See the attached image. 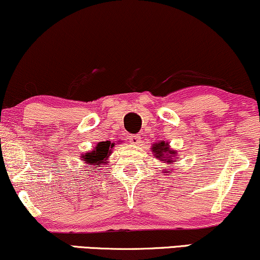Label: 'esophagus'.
Segmentation results:
<instances>
[{
  "label": "esophagus",
  "instance_id": "34e87169",
  "mask_svg": "<svg viewBox=\"0 0 260 260\" xmlns=\"http://www.w3.org/2000/svg\"><path fill=\"white\" fill-rule=\"evenodd\" d=\"M130 143L133 145H140L141 143V136H137V135H135V136H131L130 137Z\"/></svg>",
  "mask_w": 260,
  "mask_h": 260
}]
</instances>
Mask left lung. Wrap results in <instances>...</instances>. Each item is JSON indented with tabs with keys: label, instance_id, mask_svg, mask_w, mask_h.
I'll list each match as a JSON object with an SVG mask.
<instances>
[{
	"label": "left lung",
	"instance_id": "obj_1",
	"mask_svg": "<svg viewBox=\"0 0 260 260\" xmlns=\"http://www.w3.org/2000/svg\"><path fill=\"white\" fill-rule=\"evenodd\" d=\"M151 151L154 156L159 161L166 163L167 166L169 165L170 168H167V167H163L165 170L163 172L165 173H172L173 172V168H172V165L173 163H175L177 161V151L176 150H173L172 148H170L169 145V142H165V141H159V142H156L151 145Z\"/></svg>",
	"mask_w": 260,
	"mask_h": 260
}]
</instances>
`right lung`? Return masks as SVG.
Segmentation results:
<instances>
[{
  "label": "right lung",
  "mask_w": 260,
  "mask_h": 260,
  "mask_svg": "<svg viewBox=\"0 0 260 260\" xmlns=\"http://www.w3.org/2000/svg\"><path fill=\"white\" fill-rule=\"evenodd\" d=\"M113 147H115V143H111L110 141L98 142L97 145L91 151L85 152L84 155H81L80 158L91 170L99 172L101 169L97 168L109 163V157L111 155Z\"/></svg>",
  "instance_id": "add662e5"
}]
</instances>
